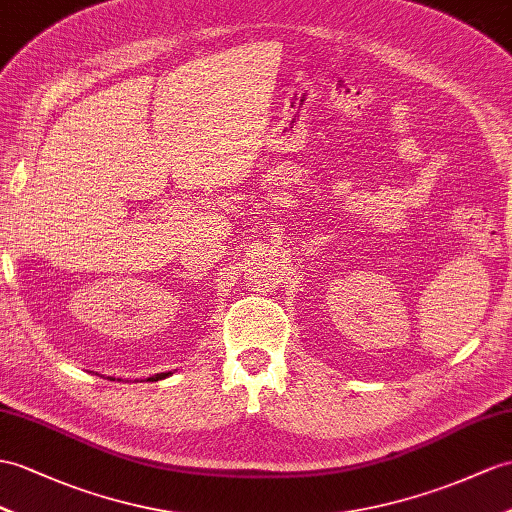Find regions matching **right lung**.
Returning <instances> with one entry per match:
<instances>
[{
  "instance_id": "add662e5",
  "label": "right lung",
  "mask_w": 512,
  "mask_h": 512,
  "mask_svg": "<svg viewBox=\"0 0 512 512\" xmlns=\"http://www.w3.org/2000/svg\"><path fill=\"white\" fill-rule=\"evenodd\" d=\"M169 373H156V376H152V378H147V380H152V382H156V380H162V378H167Z\"/></svg>"
}]
</instances>
